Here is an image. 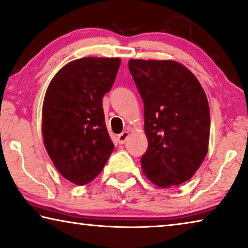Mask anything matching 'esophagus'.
Returning a JSON list of instances; mask_svg holds the SVG:
<instances>
[{
  "label": "esophagus",
  "instance_id": "obj_1",
  "mask_svg": "<svg viewBox=\"0 0 248 248\" xmlns=\"http://www.w3.org/2000/svg\"><path fill=\"white\" fill-rule=\"evenodd\" d=\"M128 136H129L128 131L121 132L120 135H118V142H119L120 145H124V143L125 142V140L128 139Z\"/></svg>",
  "mask_w": 248,
  "mask_h": 248
}]
</instances>
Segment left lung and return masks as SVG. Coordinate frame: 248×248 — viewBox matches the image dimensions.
Returning a JSON list of instances; mask_svg holds the SVG:
<instances>
[{"label":"left lung","instance_id":"1","mask_svg":"<svg viewBox=\"0 0 248 248\" xmlns=\"http://www.w3.org/2000/svg\"><path fill=\"white\" fill-rule=\"evenodd\" d=\"M145 107L143 173L159 187L178 186L201 167L208 149L210 114L204 89L176 61L129 60Z\"/></svg>","mask_w":248,"mask_h":248}]
</instances>
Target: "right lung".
<instances>
[{
    "label": "right lung",
    "instance_id": "1",
    "mask_svg": "<svg viewBox=\"0 0 248 248\" xmlns=\"http://www.w3.org/2000/svg\"><path fill=\"white\" fill-rule=\"evenodd\" d=\"M120 66L117 58H82L64 65L47 87L42 109L46 149L58 171L76 185L93 180L113 151L102 98Z\"/></svg>",
    "mask_w": 248,
    "mask_h": 248
}]
</instances>
